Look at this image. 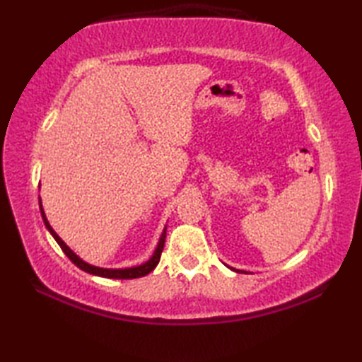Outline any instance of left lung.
Segmentation results:
<instances>
[{"mask_svg": "<svg viewBox=\"0 0 362 362\" xmlns=\"http://www.w3.org/2000/svg\"><path fill=\"white\" fill-rule=\"evenodd\" d=\"M233 271H235V269H233ZM236 272H240V271H236Z\"/></svg>", "mask_w": 362, "mask_h": 362, "instance_id": "obj_1", "label": "left lung"}]
</instances>
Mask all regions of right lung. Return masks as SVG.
<instances>
[{"mask_svg":"<svg viewBox=\"0 0 362 362\" xmlns=\"http://www.w3.org/2000/svg\"><path fill=\"white\" fill-rule=\"evenodd\" d=\"M40 202V213H42V218H43V222L46 228L49 230L51 235L54 236V240L57 241V244L60 245V249L64 250L65 255L70 258L73 263L78 266L79 269H82V271H86L88 274H93V275H98V276H104V279H118V280H129V279H138V276H144L148 275L149 272H152L153 269H156V266L158 264L160 261V257H161V252H163V247H165V238H166V230H163V233H161V238H160V243L157 245V250L156 253H153L152 258L148 261V263H144L141 266H136V267H129V269H103V267H96V266H91V264H87L86 261H82L76 253L68 247V245L60 240L59 235L54 232L52 227L49 226L48 219H46L45 216V211L42 209V201Z\"/></svg>","mask_w":362,"mask_h":362,"instance_id":"1","label":"right lung"}]
</instances>
